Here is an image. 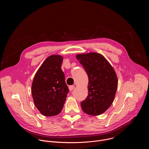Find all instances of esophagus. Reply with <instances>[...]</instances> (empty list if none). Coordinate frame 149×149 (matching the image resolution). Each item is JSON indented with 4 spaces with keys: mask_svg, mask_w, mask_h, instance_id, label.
<instances>
[{
    "mask_svg": "<svg viewBox=\"0 0 149 149\" xmlns=\"http://www.w3.org/2000/svg\"><path fill=\"white\" fill-rule=\"evenodd\" d=\"M74 88H75V86H70V87H69V90H70V91H72L74 89Z\"/></svg>",
    "mask_w": 149,
    "mask_h": 149,
    "instance_id": "1",
    "label": "esophagus"
}]
</instances>
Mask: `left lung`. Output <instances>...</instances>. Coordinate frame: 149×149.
Returning a JSON list of instances; mask_svg holds the SVG:
<instances>
[{"label": "left lung", "instance_id": "8db88e82", "mask_svg": "<svg viewBox=\"0 0 149 149\" xmlns=\"http://www.w3.org/2000/svg\"><path fill=\"white\" fill-rule=\"evenodd\" d=\"M76 58L89 79L88 95L81 103L82 110L88 115L99 116L114 101L118 86L117 74L110 62L99 53L79 54Z\"/></svg>", "mask_w": 149, "mask_h": 149}]
</instances>
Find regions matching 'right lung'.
<instances>
[{"label":"right lung","instance_id":"1","mask_svg":"<svg viewBox=\"0 0 149 149\" xmlns=\"http://www.w3.org/2000/svg\"><path fill=\"white\" fill-rule=\"evenodd\" d=\"M63 59L60 55L48 56L32 81L31 91L34 104L45 116H54L61 113L69 91L61 68Z\"/></svg>","mask_w":149,"mask_h":149}]
</instances>
